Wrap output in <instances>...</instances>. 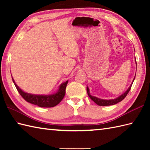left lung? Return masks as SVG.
I'll return each instance as SVG.
<instances>
[{
  "label": "left lung",
  "instance_id": "1",
  "mask_svg": "<svg viewBox=\"0 0 150 150\" xmlns=\"http://www.w3.org/2000/svg\"><path fill=\"white\" fill-rule=\"evenodd\" d=\"M135 79H133V81H134ZM133 84V83H132ZM132 84L130 86V87L127 90V91L125 92V93H123L122 95H121L120 96H119V97H117V98H115V99H111V100H104V99H100V98H98L97 97H95L93 96H91V95L90 94V91H89V88L87 87V93L88 96L90 97V98L91 99L93 100V102H95L98 106H110V105H114L115 104H117L119 102L122 101L124 98L126 97V95H128V93H129V91L131 89Z\"/></svg>",
  "mask_w": 150,
  "mask_h": 150
}]
</instances>
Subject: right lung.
<instances>
[{
  "instance_id": "add662e5",
  "label": "right lung",
  "mask_w": 150,
  "mask_h": 150,
  "mask_svg": "<svg viewBox=\"0 0 150 150\" xmlns=\"http://www.w3.org/2000/svg\"><path fill=\"white\" fill-rule=\"evenodd\" d=\"M12 80L18 93H20V95L25 100H26L28 103L37 105V106L41 108H52L58 104L63 99L64 97L66 86L68 82V81H67L60 85L59 91L55 94L50 95H39L30 94L23 91L15 84L13 78Z\"/></svg>"
}]
</instances>
